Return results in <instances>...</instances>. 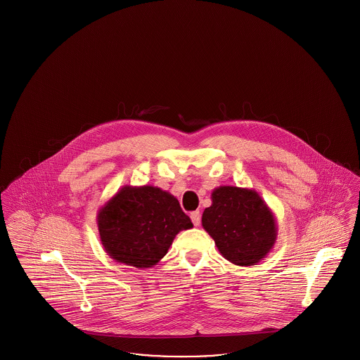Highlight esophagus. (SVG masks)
Returning <instances> with one entry per match:
<instances>
[{
  "instance_id": "34e87169",
  "label": "esophagus",
  "mask_w": 360,
  "mask_h": 360,
  "mask_svg": "<svg viewBox=\"0 0 360 360\" xmlns=\"http://www.w3.org/2000/svg\"><path fill=\"white\" fill-rule=\"evenodd\" d=\"M190 219H191V221L194 224V226H198L201 224V213L198 210H195V212L190 213Z\"/></svg>"
}]
</instances>
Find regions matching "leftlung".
<instances>
[{
	"label": "left lung",
	"instance_id": "obj_1",
	"mask_svg": "<svg viewBox=\"0 0 360 360\" xmlns=\"http://www.w3.org/2000/svg\"><path fill=\"white\" fill-rule=\"evenodd\" d=\"M202 226L217 250L236 266H254L274 248L278 228L273 210L254 188L220 186L202 213Z\"/></svg>",
	"mask_w": 360,
	"mask_h": 360
}]
</instances>
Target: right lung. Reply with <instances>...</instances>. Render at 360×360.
Returning <instances> with one entry per match:
<instances>
[{
  "label": "right lung",
  "mask_w": 360,
  "mask_h": 360,
  "mask_svg": "<svg viewBox=\"0 0 360 360\" xmlns=\"http://www.w3.org/2000/svg\"><path fill=\"white\" fill-rule=\"evenodd\" d=\"M106 254L136 269H150L165 257L175 239L193 224L178 200L151 185L124 186L97 213Z\"/></svg>",
  "instance_id": "1"
}]
</instances>
